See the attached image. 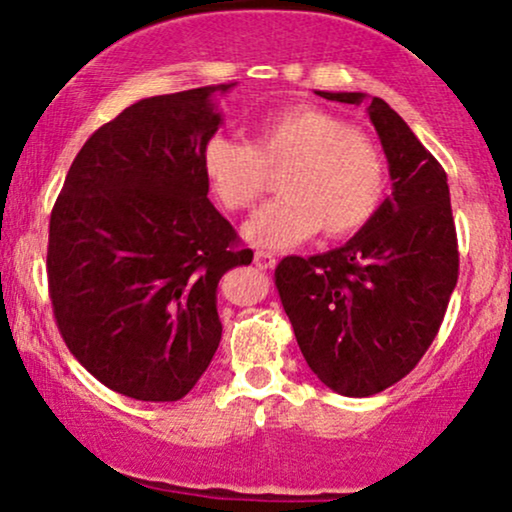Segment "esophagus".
<instances>
[{
  "instance_id": "esophagus-1",
  "label": "esophagus",
  "mask_w": 512,
  "mask_h": 512,
  "mask_svg": "<svg viewBox=\"0 0 512 512\" xmlns=\"http://www.w3.org/2000/svg\"><path fill=\"white\" fill-rule=\"evenodd\" d=\"M276 264V257L272 255V252L267 250H257L255 252V267L262 269V272H267V269H274Z\"/></svg>"
}]
</instances>
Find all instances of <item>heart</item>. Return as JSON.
Segmentation results:
<instances>
[{
  "label": "heart",
  "instance_id": "b5f03b06",
  "mask_svg": "<svg viewBox=\"0 0 512 512\" xmlns=\"http://www.w3.org/2000/svg\"><path fill=\"white\" fill-rule=\"evenodd\" d=\"M211 192L228 211H250L279 175L284 192L245 226L264 248H291L322 228L346 238L366 228L385 202L387 168L380 146L342 120L291 105L262 117L252 144L214 134L202 151Z\"/></svg>",
  "mask_w": 512,
  "mask_h": 512
}]
</instances>
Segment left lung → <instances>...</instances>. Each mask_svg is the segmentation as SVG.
I'll list each match as a JSON object with an SVG mask.
<instances>
[{
	"instance_id": "left-lung-1",
	"label": "left lung",
	"mask_w": 512,
	"mask_h": 512,
	"mask_svg": "<svg viewBox=\"0 0 512 512\" xmlns=\"http://www.w3.org/2000/svg\"><path fill=\"white\" fill-rule=\"evenodd\" d=\"M358 105L363 93L317 91ZM392 195L342 248L284 257L274 284L317 378L344 397L399 383L433 344L460 274L448 175L383 98H370Z\"/></svg>"
}]
</instances>
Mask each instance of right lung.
<instances>
[{
	"label": "right lung",
	"mask_w": 512,
	"mask_h": 512,
	"mask_svg": "<svg viewBox=\"0 0 512 512\" xmlns=\"http://www.w3.org/2000/svg\"><path fill=\"white\" fill-rule=\"evenodd\" d=\"M214 84L144 98L76 154L50 214L52 313L76 361L142 402H178L221 342V276L252 262L209 202Z\"/></svg>",
	"instance_id": "right-lung-1"
}]
</instances>
